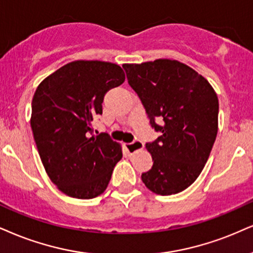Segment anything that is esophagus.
Listing matches in <instances>:
<instances>
[{"mask_svg":"<svg viewBox=\"0 0 253 253\" xmlns=\"http://www.w3.org/2000/svg\"><path fill=\"white\" fill-rule=\"evenodd\" d=\"M143 146H144V144H143L141 141H138V139H136V141H133L132 143H126V149L127 154L133 155L137 150H141V149H143Z\"/></svg>","mask_w":253,"mask_h":253,"instance_id":"esophagus-1","label":"esophagus"}]
</instances>
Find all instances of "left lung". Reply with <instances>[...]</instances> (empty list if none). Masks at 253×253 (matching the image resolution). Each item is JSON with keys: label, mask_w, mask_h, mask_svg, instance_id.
<instances>
[{"label": "left lung", "mask_w": 253, "mask_h": 253, "mask_svg": "<svg viewBox=\"0 0 253 253\" xmlns=\"http://www.w3.org/2000/svg\"><path fill=\"white\" fill-rule=\"evenodd\" d=\"M123 69L151 127L161 132L145 144L154 164L142 173L143 183L162 196L183 191L201 174L216 141V92L202 75L178 61L123 64Z\"/></svg>", "instance_id": "left-lung-1"}]
</instances>
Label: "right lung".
I'll use <instances>...</instances> for the list:
<instances>
[{"mask_svg":"<svg viewBox=\"0 0 253 253\" xmlns=\"http://www.w3.org/2000/svg\"><path fill=\"white\" fill-rule=\"evenodd\" d=\"M120 65L75 61L37 86L31 121L37 150L51 182L65 195L91 199L107 189L122 158L120 144L107 132L92 135V121L102 115L105 93L121 85Z\"/></svg>","mask_w":253,"mask_h":253,"instance_id":"add662e5","label":"right lung"}]
</instances>
